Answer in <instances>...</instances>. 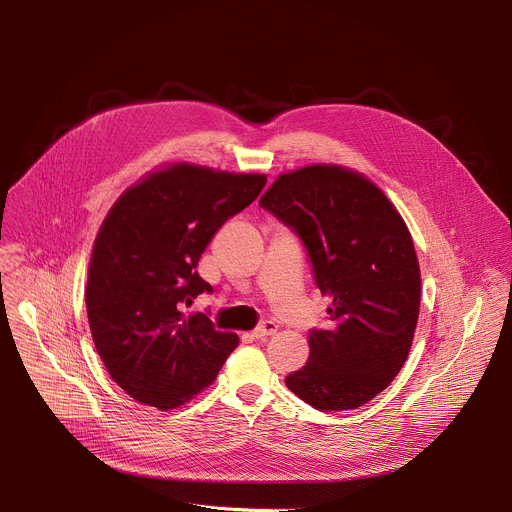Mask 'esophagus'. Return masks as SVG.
I'll use <instances>...</instances> for the list:
<instances>
[{
    "label": "esophagus",
    "instance_id": "1",
    "mask_svg": "<svg viewBox=\"0 0 512 512\" xmlns=\"http://www.w3.org/2000/svg\"><path fill=\"white\" fill-rule=\"evenodd\" d=\"M275 332H277V324H275L273 320H265V322H261V324L251 332V336L257 338V340H265L267 336H273Z\"/></svg>",
    "mask_w": 512,
    "mask_h": 512
}]
</instances>
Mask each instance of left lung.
Listing matches in <instances>:
<instances>
[{
  "mask_svg": "<svg viewBox=\"0 0 512 512\" xmlns=\"http://www.w3.org/2000/svg\"><path fill=\"white\" fill-rule=\"evenodd\" d=\"M259 204L302 239L332 300L285 385L320 411L356 409L391 385L413 342L421 277L407 225L371 180L326 164L281 174Z\"/></svg>",
  "mask_w": 512,
  "mask_h": 512,
  "instance_id": "obj_1",
  "label": "left lung"
}]
</instances>
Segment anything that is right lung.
<instances>
[{"instance_id": "add662e5", "label": "right lung", "mask_w": 512, "mask_h": 512, "mask_svg": "<svg viewBox=\"0 0 512 512\" xmlns=\"http://www.w3.org/2000/svg\"><path fill=\"white\" fill-rule=\"evenodd\" d=\"M263 174L174 164L125 190L95 239L87 314L111 379L162 411L208 387L237 348L204 312L184 308L212 287L200 255L231 216L263 190Z\"/></svg>"}]
</instances>
